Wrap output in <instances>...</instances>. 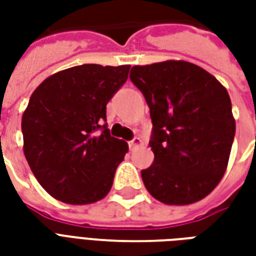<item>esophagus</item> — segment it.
<instances>
[{
    "instance_id": "obj_1",
    "label": "esophagus",
    "mask_w": 256,
    "mask_h": 256,
    "mask_svg": "<svg viewBox=\"0 0 256 256\" xmlns=\"http://www.w3.org/2000/svg\"><path fill=\"white\" fill-rule=\"evenodd\" d=\"M140 145H142V140H141V137H134L132 141H128V148H130V150H134V148H137Z\"/></svg>"
}]
</instances>
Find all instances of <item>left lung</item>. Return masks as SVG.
<instances>
[{"label": "left lung", "mask_w": 256, "mask_h": 256, "mask_svg": "<svg viewBox=\"0 0 256 256\" xmlns=\"http://www.w3.org/2000/svg\"><path fill=\"white\" fill-rule=\"evenodd\" d=\"M130 79L152 119L155 159L141 170L145 188L172 206L202 200L224 177L234 140L228 92L206 70L181 60L134 66Z\"/></svg>", "instance_id": "1"}]
</instances>
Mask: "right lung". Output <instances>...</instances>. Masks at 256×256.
<instances>
[{"mask_svg": "<svg viewBox=\"0 0 256 256\" xmlns=\"http://www.w3.org/2000/svg\"><path fill=\"white\" fill-rule=\"evenodd\" d=\"M130 66L84 64L46 78L22 118L24 156L36 181L68 204H90L110 192L128 144L112 137L106 104Z\"/></svg>", "mask_w": 256, "mask_h": 256, "instance_id": "obj_1", "label": "right lung"}]
</instances>
